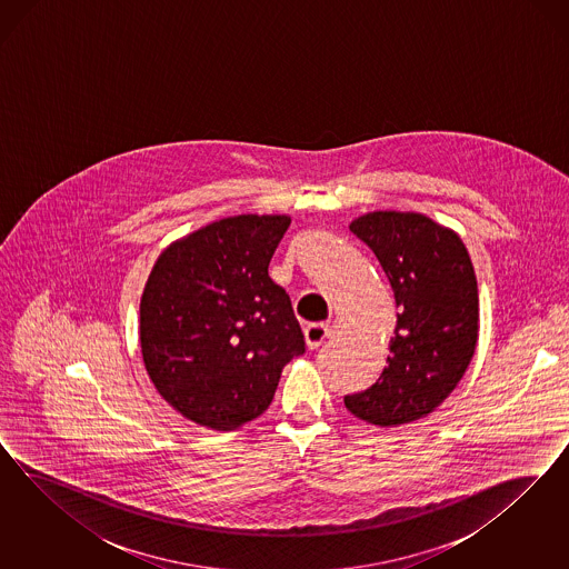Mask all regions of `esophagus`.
I'll return each mask as SVG.
<instances>
[{
	"mask_svg": "<svg viewBox=\"0 0 569 569\" xmlns=\"http://www.w3.org/2000/svg\"><path fill=\"white\" fill-rule=\"evenodd\" d=\"M329 336H331V329L326 323H310L309 328L305 329V338L310 350H317Z\"/></svg>",
	"mask_w": 569,
	"mask_h": 569,
	"instance_id": "1",
	"label": "esophagus"
}]
</instances>
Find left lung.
Instances as JSON below:
<instances>
[{"mask_svg":"<svg viewBox=\"0 0 569 569\" xmlns=\"http://www.w3.org/2000/svg\"><path fill=\"white\" fill-rule=\"evenodd\" d=\"M397 300V329L378 381L345 397L367 423L395 428L431 413L463 378L478 342V281L461 238L417 212L379 210L350 223Z\"/></svg>","mask_w":569,"mask_h":569,"instance_id":"obj_1","label":"left lung"}]
</instances>
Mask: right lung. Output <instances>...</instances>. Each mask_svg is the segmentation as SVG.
Here are the masks:
<instances>
[{"mask_svg":"<svg viewBox=\"0 0 569 569\" xmlns=\"http://www.w3.org/2000/svg\"><path fill=\"white\" fill-rule=\"evenodd\" d=\"M288 227L283 214L229 217L156 260L139 305L141 355L160 397L193 423L257 419L307 350L290 296L269 277Z\"/></svg>","mask_w":569,"mask_h":569,"instance_id":"right-lung-1","label":"right lung"}]
</instances>
